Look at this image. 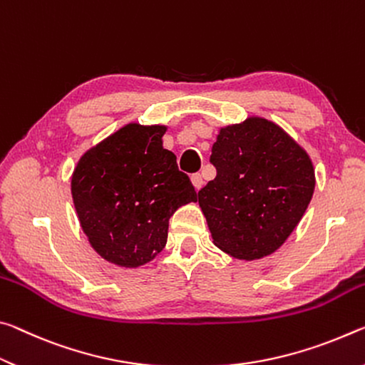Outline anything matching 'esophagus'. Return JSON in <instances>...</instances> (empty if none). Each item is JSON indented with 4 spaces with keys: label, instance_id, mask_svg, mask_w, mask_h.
Listing matches in <instances>:
<instances>
[{
    "label": "esophagus",
    "instance_id": "esophagus-1",
    "mask_svg": "<svg viewBox=\"0 0 365 365\" xmlns=\"http://www.w3.org/2000/svg\"><path fill=\"white\" fill-rule=\"evenodd\" d=\"M190 181H192L195 190H199L202 186H204V181H202V176L199 175V173H195V175L190 176Z\"/></svg>",
    "mask_w": 365,
    "mask_h": 365
}]
</instances>
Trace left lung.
<instances>
[{
	"label": "left lung",
	"mask_w": 365,
	"mask_h": 365,
	"mask_svg": "<svg viewBox=\"0 0 365 365\" xmlns=\"http://www.w3.org/2000/svg\"><path fill=\"white\" fill-rule=\"evenodd\" d=\"M210 161L217 178L199 190L213 244L239 260L283 246L315 189L309 153L277 123L249 116L220 128Z\"/></svg>",
	"instance_id": "obj_1"
}]
</instances>
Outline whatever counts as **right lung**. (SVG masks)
<instances>
[{
    "mask_svg": "<svg viewBox=\"0 0 365 365\" xmlns=\"http://www.w3.org/2000/svg\"><path fill=\"white\" fill-rule=\"evenodd\" d=\"M163 124L129 123L82 155L71 194L82 231L101 259L123 268L153 260L179 207L197 202L176 155L163 148Z\"/></svg>",
    "mask_w": 365,
    "mask_h": 365,
    "instance_id": "add662e5",
    "label": "right lung"
}]
</instances>
